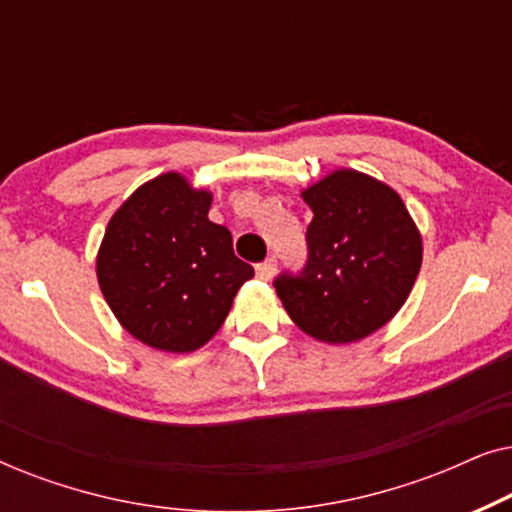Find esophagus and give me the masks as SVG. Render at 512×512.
Listing matches in <instances>:
<instances>
[{
    "label": "esophagus",
    "instance_id": "obj_1",
    "mask_svg": "<svg viewBox=\"0 0 512 512\" xmlns=\"http://www.w3.org/2000/svg\"><path fill=\"white\" fill-rule=\"evenodd\" d=\"M275 270H277V261L275 258H268V261L256 265V277L261 279V282H270L272 275H275Z\"/></svg>",
    "mask_w": 512,
    "mask_h": 512
}]
</instances>
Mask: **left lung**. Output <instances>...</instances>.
Here are the masks:
<instances>
[{"mask_svg":"<svg viewBox=\"0 0 512 512\" xmlns=\"http://www.w3.org/2000/svg\"><path fill=\"white\" fill-rule=\"evenodd\" d=\"M312 209L305 270L275 279L300 331L349 345L396 317L422 268V235L394 188L340 167L307 186Z\"/></svg>","mask_w":512,"mask_h":512,"instance_id":"1","label":"left lung"}]
</instances>
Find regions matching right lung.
I'll list each match as a JSON object with an SVG mask.
<instances>
[{
  "instance_id": "add662e5",
  "label": "right lung",
  "mask_w": 512,
  "mask_h": 512,
  "mask_svg": "<svg viewBox=\"0 0 512 512\" xmlns=\"http://www.w3.org/2000/svg\"><path fill=\"white\" fill-rule=\"evenodd\" d=\"M209 207L212 193L165 172L139 186L104 230L95 268L102 296L132 338L160 352L207 345L254 277Z\"/></svg>"
}]
</instances>
